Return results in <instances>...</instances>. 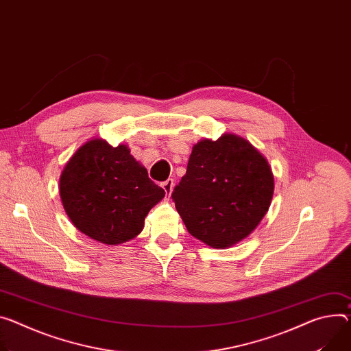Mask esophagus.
Returning <instances> with one entry per match:
<instances>
[{
    "instance_id": "1",
    "label": "esophagus",
    "mask_w": 351,
    "mask_h": 351,
    "mask_svg": "<svg viewBox=\"0 0 351 351\" xmlns=\"http://www.w3.org/2000/svg\"><path fill=\"white\" fill-rule=\"evenodd\" d=\"M173 184H175V183H173V179H168V180H165V182L162 183V187H164V190H165V193L168 195V197L171 196Z\"/></svg>"
}]
</instances>
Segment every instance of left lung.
Returning a JSON list of instances; mask_svg holds the SVG:
<instances>
[{
	"label": "left lung",
	"mask_w": 351,
	"mask_h": 351,
	"mask_svg": "<svg viewBox=\"0 0 351 351\" xmlns=\"http://www.w3.org/2000/svg\"><path fill=\"white\" fill-rule=\"evenodd\" d=\"M273 175L262 154L234 134L193 147L172 200L195 238L228 247L246 238L269 210Z\"/></svg>",
	"instance_id": "left-lung-1"
}]
</instances>
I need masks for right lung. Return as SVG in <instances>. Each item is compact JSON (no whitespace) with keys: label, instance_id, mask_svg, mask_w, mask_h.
Listing matches in <instances>:
<instances>
[{"label":"right lung","instance_id":"right-lung-1","mask_svg":"<svg viewBox=\"0 0 351 351\" xmlns=\"http://www.w3.org/2000/svg\"><path fill=\"white\" fill-rule=\"evenodd\" d=\"M60 196L78 231L106 245L137 237L148 211L165 196L125 145H82L60 178Z\"/></svg>","mask_w":351,"mask_h":351}]
</instances>
